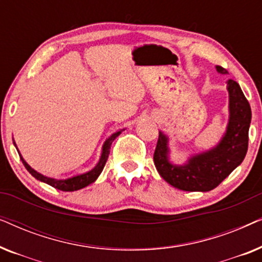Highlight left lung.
Instances as JSON below:
<instances>
[{
    "instance_id": "obj_1",
    "label": "left lung",
    "mask_w": 262,
    "mask_h": 262,
    "mask_svg": "<svg viewBox=\"0 0 262 262\" xmlns=\"http://www.w3.org/2000/svg\"><path fill=\"white\" fill-rule=\"evenodd\" d=\"M216 69L220 74H228L227 69L220 66ZM227 83L229 123L224 136L214 148L196 154L179 166L169 161L168 137L160 131L154 163L161 177L173 187L188 192L211 191L245 160L252 110L237 82L228 80Z\"/></svg>"
}]
</instances>
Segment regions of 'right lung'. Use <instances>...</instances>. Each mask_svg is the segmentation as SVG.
<instances>
[{
    "label": "right lung",
    "mask_w": 262,
    "mask_h": 262,
    "mask_svg": "<svg viewBox=\"0 0 262 262\" xmlns=\"http://www.w3.org/2000/svg\"><path fill=\"white\" fill-rule=\"evenodd\" d=\"M121 131H124V130H119V131L114 132L112 136H110V137L106 139V142L103 143V145H102V151H101V156H100L99 162L96 163V166L93 168V169L87 171V173L75 175V177H71V178H68V179H62V180H57V179L44 177L42 174L38 173V171H35L33 168H31L30 166H28L26 161L23 159V156H21L19 150H17V152H19L20 159H21V161H23L25 168H26V169L30 171V173L32 174V177H34L39 181L45 182V184L52 186V187H55L57 189H60V191L73 192V191H77V189H81V188L85 187V186L93 184V182H94L96 179L99 178V175L101 174L103 167H105L107 159H108L111 144H112V142L114 141V139H116L118 136L121 134ZM14 144H15V143H14ZM15 146H16V144H15Z\"/></svg>",
    "instance_id": "right-lung-1"
}]
</instances>
